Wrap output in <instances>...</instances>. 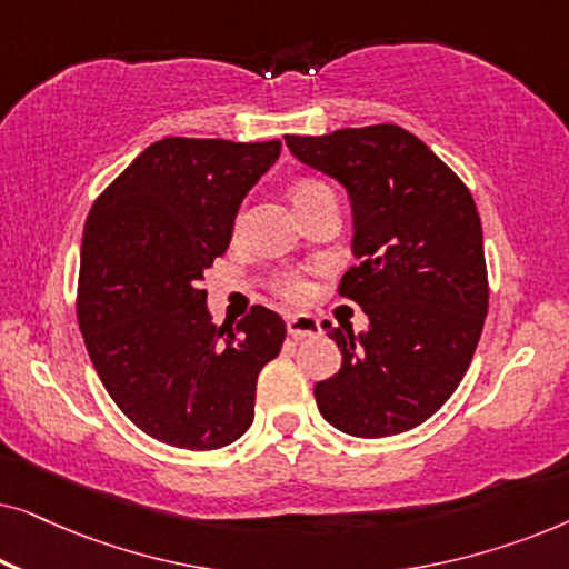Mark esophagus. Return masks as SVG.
<instances>
[{
    "instance_id": "1",
    "label": "esophagus",
    "mask_w": 569,
    "mask_h": 569,
    "mask_svg": "<svg viewBox=\"0 0 569 569\" xmlns=\"http://www.w3.org/2000/svg\"><path fill=\"white\" fill-rule=\"evenodd\" d=\"M287 331H290L295 339L316 337V333H321V323H318V318L308 313H295L287 316Z\"/></svg>"
}]
</instances>
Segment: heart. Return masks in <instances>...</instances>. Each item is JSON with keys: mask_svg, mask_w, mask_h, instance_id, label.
Masks as SVG:
<instances>
[{"mask_svg": "<svg viewBox=\"0 0 569 569\" xmlns=\"http://www.w3.org/2000/svg\"><path fill=\"white\" fill-rule=\"evenodd\" d=\"M318 189H326V186H323V183H318V181H300V183H295V189H292V199L302 197V193L318 191ZM282 287H284V292H287V295H292V298H298V295H302V284H300L298 279H295V277H287Z\"/></svg>", "mask_w": 569, "mask_h": 569, "instance_id": "1", "label": "heart"}]
</instances>
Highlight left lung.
<instances>
[{
  "mask_svg": "<svg viewBox=\"0 0 569 569\" xmlns=\"http://www.w3.org/2000/svg\"><path fill=\"white\" fill-rule=\"evenodd\" d=\"M284 142L347 191L360 267L339 292L368 316L360 333L323 323L341 368L316 383L318 411L355 438L407 432L453 396L477 352L489 302L477 204L422 139L393 123Z\"/></svg>",
  "mask_w": 569,
  "mask_h": 569,
  "instance_id": "1",
  "label": "left lung"
}]
</instances>
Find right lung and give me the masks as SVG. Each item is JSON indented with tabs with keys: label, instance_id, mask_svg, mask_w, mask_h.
Wrapping results in <instances>:
<instances>
[{
	"label": "right lung",
	"instance_id": "obj_1",
	"mask_svg": "<svg viewBox=\"0 0 569 569\" xmlns=\"http://www.w3.org/2000/svg\"><path fill=\"white\" fill-rule=\"evenodd\" d=\"M282 142L168 137L92 204L77 318L106 391L150 438L217 450L253 422L256 380L287 326L256 306L214 326L204 271L228 251L238 209Z\"/></svg>",
	"mask_w": 569,
	"mask_h": 569
}]
</instances>
